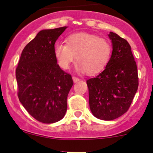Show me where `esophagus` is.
I'll use <instances>...</instances> for the list:
<instances>
[{
  "mask_svg": "<svg viewBox=\"0 0 153 153\" xmlns=\"http://www.w3.org/2000/svg\"><path fill=\"white\" fill-rule=\"evenodd\" d=\"M72 80H73L74 82L76 83V82H78V81H80V78H78V77H76V76H73L72 77Z\"/></svg>",
  "mask_w": 153,
  "mask_h": 153,
  "instance_id": "34e87169",
  "label": "esophagus"
}]
</instances>
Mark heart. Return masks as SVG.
Here are the masks:
<instances>
[{"label": "heart", "mask_w": 153, "mask_h": 153, "mask_svg": "<svg viewBox=\"0 0 153 153\" xmlns=\"http://www.w3.org/2000/svg\"><path fill=\"white\" fill-rule=\"evenodd\" d=\"M112 47L107 40L92 34L77 33L67 38V44L58 42L55 46V55L60 67L69 69L76 57V69L95 75L109 63Z\"/></svg>", "instance_id": "heart-1"}]
</instances>
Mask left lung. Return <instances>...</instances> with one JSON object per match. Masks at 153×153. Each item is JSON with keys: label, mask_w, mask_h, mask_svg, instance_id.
<instances>
[{"label": "left lung", "mask_w": 153, "mask_h": 153, "mask_svg": "<svg viewBox=\"0 0 153 153\" xmlns=\"http://www.w3.org/2000/svg\"><path fill=\"white\" fill-rule=\"evenodd\" d=\"M112 53L102 72L86 81L89 107L94 116L111 121L127 112L138 87L137 65L124 38L110 32Z\"/></svg>", "instance_id": "obj_1"}]
</instances>
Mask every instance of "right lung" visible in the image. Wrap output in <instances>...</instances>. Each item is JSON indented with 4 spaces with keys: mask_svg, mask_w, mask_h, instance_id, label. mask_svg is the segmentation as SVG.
<instances>
[{
    "mask_svg": "<svg viewBox=\"0 0 153 153\" xmlns=\"http://www.w3.org/2000/svg\"><path fill=\"white\" fill-rule=\"evenodd\" d=\"M67 27L44 29L23 49L15 71L20 102L35 119L52 124L62 119L72 76L61 69L55 44Z\"/></svg>",
    "mask_w": 153,
    "mask_h": 153,
    "instance_id": "1",
    "label": "right lung"
}]
</instances>
